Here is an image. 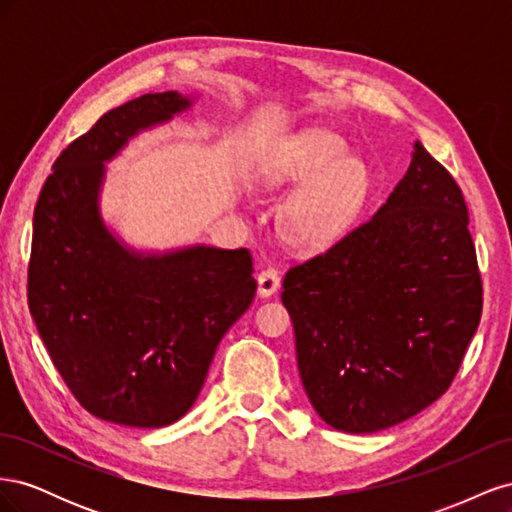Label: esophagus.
Listing matches in <instances>:
<instances>
[{"mask_svg": "<svg viewBox=\"0 0 512 512\" xmlns=\"http://www.w3.org/2000/svg\"><path fill=\"white\" fill-rule=\"evenodd\" d=\"M280 286H282L280 271L273 269V267L260 271V275H258V294H260V297H271V294L280 290Z\"/></svg>", "mask_w": 512, "mask_h": 512, "instance_id": "obj_1", "label": "esophagus"}]
</instances>
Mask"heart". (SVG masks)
<instances>
[{
	"instance_id": "1",
	"label": "heart",
	"mask_w": 512,
	"mask_h": 512,
	"mask_svg": "<svg viewBox=\"0 0 512 512\" xmlns=\"http://www.w3.org/2000/svg\"><path fill=\"white\" fill-rule=\"evenodd\" d=\"M269 183L297 190L280 211V232L286 241L307 250L335 243L367 203L371 175L350 158V147L333 132L312 130L277 153Z\"/></svg>"
}]
</instances>
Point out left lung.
<instances>
[{
  "instance_id": "obj_1",
  "label": "left lung",
  "mask_w": 512,
  "mask_h": 512,
  "mask_svg": "<svg viewBox=\"0 0 512 512\" xmlns=\"http://www.w3.org/2000/svg\"><path fill=\"white\" fill-rule=\"evenodd\" d=\"M470 215L421 145L369 220L292 265L282 301L303 389L331 427L369 433L442 397L483 314Z\"/></svg>"
}]
</instances>
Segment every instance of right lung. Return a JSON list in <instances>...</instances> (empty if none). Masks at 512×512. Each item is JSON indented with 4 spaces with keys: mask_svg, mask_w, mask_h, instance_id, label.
Wrapping results in <instances>:
<instances>
[{
    "mask_svg": "<svg viewBox=\"0 0 512 512\" xmlns=\"http://www.w3.org/2000/svg\"><path fill=\"white\" fill-rule=\"evenodd\" d=\"M188 106L164 91L104 113L59 153L34 211L29 312L76 401L117 425L164 427L188 412L220 339L256 294L245 247L138 256L100 220L102 164Z\"/></svg>",
    "mask_w": 512,
    "mask_h": 512,
    "instance_id": "obj_1",
    "label": "right lung"
}]
</instances>
